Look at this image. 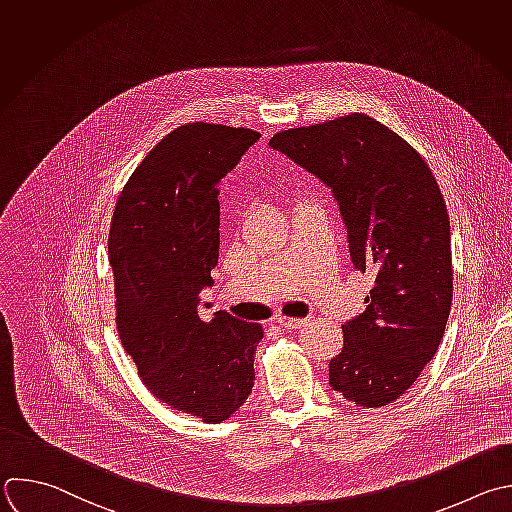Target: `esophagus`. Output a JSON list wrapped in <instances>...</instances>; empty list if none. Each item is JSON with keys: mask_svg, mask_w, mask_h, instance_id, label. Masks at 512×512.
I'll list each match as a JSON object with an SVG mask.
<instances>
[{"mask_svg": "<svg viewBox=\"0 0 512 512\" xmlns=\"http://www.w3.org/2000/svg\"><path fill=\"white\" fill-rule=\"evenodd\" d=\"M275 323H279L281 327H285V329H295V327H301L303 323H307V319H295V317H277L275 319Z\"/></svg>", "mask_w": 512, "mask_h": 512, "instance_id": "esophagus-1", "label": "esophagus"}]
</instances>
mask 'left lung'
Masks as SVG:
<instances>
[{"instance_id":"obj_1","label":"left lung","mask_w":512,"mask_h":512,"mask_svg":"<svg viewBox=\"0 0 512 512\" xmlns=\"http://www.w3.org/2000/svg\"><path fill=\"white\" fill-rule=\"evenodd\" d=\"M269 146L331 191L354 267L376 275L366 311L342 325L329 386L358 406H388L434 358L450 315V221L438 183L402 136L366 114L291 128Z\"/></svg>"}]
</instances>
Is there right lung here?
Returning <instances> with one entry per match:
<instances>
[{
  "label": "right lung",
  "mask_w": 512,
  "mask_h": 512,
  "mask_svg": "<svg viewBox=\"0 0 512 512\" xmlns=\"http://www.w3.org/2000/svg\"><path fill=\"white\" fill-rule=\"evenodd\" d=\"M261 138L251 128L185 124L136 166L118 197L108 257L116 327L144 386L207 424L227 420L255 384L259 323L215 311L201 291L219 263V183Z\"/></svg>",
  "instance_id": "1"
}]
</instances>
